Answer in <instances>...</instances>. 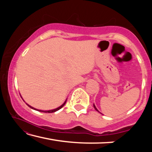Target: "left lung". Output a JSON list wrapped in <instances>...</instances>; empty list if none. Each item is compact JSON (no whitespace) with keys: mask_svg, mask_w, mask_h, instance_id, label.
I'll list each match as a JSON object with an SVG mask.
<instances>
[{"mask_svg":"<svg viewBox=\"0 0 152 152\" xmlns=\"http://www.w3.org/2000/svg\"><path fill=\"white\" fill-rule=\"evenodd\" d=\"M93 106H94V109H95V110H97V111H98V112H99V110H98V109H96V107H95V105H94V104H93ZM99 113H100V112H99ZM101 114H102V113H101Z\"/></svg>","mask_w":152,"mask_h":152,"instance_id":"1","label":"left lung"}]
</instances>
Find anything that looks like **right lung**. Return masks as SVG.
<instances>
[{
	"mask_svg": "<svg viewBox=\"0 0 152 152\" xmlns=\"http://www.w3.org/2000/svg\"><path fill=\"white\" fill-rule=\"evenodd\" d=\"M22 98V97H21ZM66 101H67V99L65 101V102H64V103L61 105V106H60L59 107H58V108H56V109H52V110H39V109H35V108H34V107H31V106H30L29 104H28L27 103H26L27 104V105L28 107H29L31 109H33V110H37V111H40V112H43V113H54V112H56V111H57V110H60V109H61V108H62L64 106V104H66ZM23 101H24V100H23ZM25 102V101H24Z\"/></svg>",
	"mask_w": 152,
	"mask_h": 152,
	"instance_id": "obj_1",
	"label": "right lung"
}]
</instances>
